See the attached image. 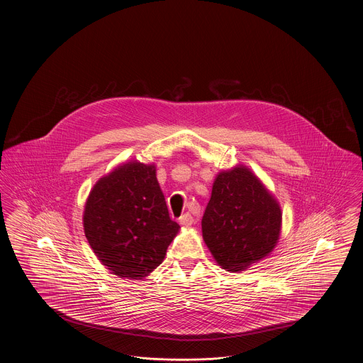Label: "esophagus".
<instances>
[{
    "mask_svg": "<svg viewBox=\"0 0 363 363\" xmlns=\"http://www.w3.org/2000/svg\"><path fill=\"white\" fill-rule=\"evenodd\" d=\"M179 223H182L184 226H191V225L195 223V218H194V216L191 213H186V214H184L179 218Z\"/></svg>",
    "mask_w": 363,
    "mask_h": 363,
    "instance_id": "34e87169",
    "label": "esophagus"
}]
</instances>
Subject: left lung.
Wrapping results in <instances>:
<instances>
[{
  "mask_svg": "<svg viewBox=\"0 0 363 363\" xmlns=\"http://www.w3.org/2000/svg\"><path fill=\"white\" fill-rule=\"evenodd\" d=\"M280 223L278 201L249 168L217 175L201 230L223 269L239 272L267 257L278 243Z\"/></svg>",
  "mask_w": 363,
  "mask_h": 363,
  "instance_id": "left-lung-1",
  "label": "left lung"
}]
</instances>
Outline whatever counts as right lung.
Segmentation results:
<instances>
[{"instance_id": "obj_1", "label": "right lung", "mask_w": 363, "mask_h": 363, "mask_svg": "<svg viewBox=\"0 0 363 363\" xmlns=\"http://www.w3.org/2000/svg\"><path fill=\"white\" fill-rule=\"evenodd\" d=\"M91 249L113 274L142 279L164 259L179 225L168 214L153 164L131 162L101 178L84 210Z\"/></svg>"}]
</instances>
